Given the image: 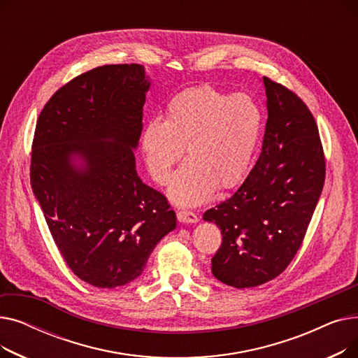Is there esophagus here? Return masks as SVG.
Returning a JSON list of instances; mask_svg holds the SVG:
<instances>
[{
  "mask_svg": "<svg viewBox=\"0 0 358 358\" xmlns=\"http://www.w3.org/2000/svg\"><path fill=\"white\" fill-rule=\"evenodd\" d=\"M177 219L181 222V223H196L199 219H197V215L190 212V210H178L177 212Z\"/></svg>",
  "mask_w": 358,
  "mask_h": 358,
  "instance_id": "obj_1",
  "label": "esophagus"
}]
</instances>
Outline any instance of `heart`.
Masks as SVG:
<instances>
[{
    "label": "heart",
    "instance_id": "b5f03b06",
    "mask_svg": "<svg viewBox=\"0 0 358 358\" xmlns=\"http://www.w3.org/2000/svg\"><path fill=\"white\" fill-rule=\"evenodd\" d=\"M261 129V111L247 94L228 96L210 85L185 88L166 103L165 117L150 119L141 134L148 173L158 184L171 180L174 166L187 161L169 187L180 206H196L216 187L232 189L248 173Z\"/></svg>",
    "mask_w": 358,
    "mask_h": 358
}]
</instances>
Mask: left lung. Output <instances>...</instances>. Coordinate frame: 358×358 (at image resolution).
<instances>
[{"mask_svg": "<svg viewBox=\"0 0 358 358\" xmlns=\"http://www.w3.org/2000/svg\"><path fill=\"white\" fill-rule=\"evenodd\" d=\"M268 119L261 155L239 189L206 210L222 232L212 273L236 287L264 285L299 251L325 182L316 122L296 94L262 78Z\"/></svg>", "mask_w": 358, "mask_h": 358, "instance_id": "1", "label": "left lung"}]
</instances>
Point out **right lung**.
<instances>
[{
  "label": "right lung",
  "mask_w": 358,
  "mask_h": 358,
  "mask_svg": "<svg viewBox=\"0 0 358 358\" xmlns=\"http://www.w3.org/2000/svg\"><path fill=\"white\" fill-rule=\"evenodd\" d=\"M149 87L142 65L94 68L53 94L34 130L33 193L68 267L100 289L138 278L177 227L166 199L136 173Z\"/></svg>",
  "instance_id": "right-lung-1"
}]
</instances>
